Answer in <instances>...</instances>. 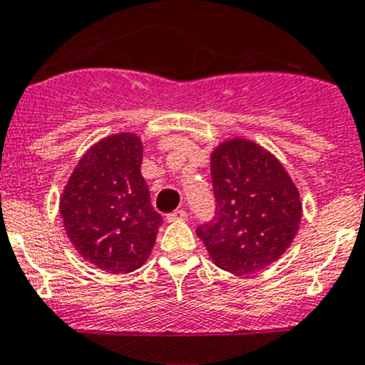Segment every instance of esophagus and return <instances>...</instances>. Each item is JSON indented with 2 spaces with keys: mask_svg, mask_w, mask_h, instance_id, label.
<instances>
[{
  "mask_svg": "<svg viewBox=\"0 0 365 365\" xmlns=\"http://www.w3.org/2000/svg\"><path fill=\"white\" fill-rule=\"evenodd\" d=\"M165 219H168V222H180V220L187 219V212H185V210H175V212L169 213Z\"/></svg>",
  "mask_w": 365,
  "mask_h": 365,
  "instance_id": "1",
  "label": "esophagus"
}]
</instances>
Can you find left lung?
<instances>
[{
	"mask_svg": "<svg viewBox=\"0 0 365 365\" xmlns=\"http://www.w3.org/2000/svg\"><path fill=\"white\" fill-rule=\"evenodd\" d=\"M215 217L196 230L213 263L235 275L263 270L292 245L302 219L297 185L268 150L244 138L210 155Z\"/></svg>",
	"mask_w": 365,
	"mask_h": 365,
	"instance_id": "left-lung-1",
	"label": "left lung"
}]
</instances>
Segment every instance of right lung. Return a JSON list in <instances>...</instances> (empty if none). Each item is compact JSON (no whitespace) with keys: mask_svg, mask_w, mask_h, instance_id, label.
I'll list each match as a JSON object with an SVG mask.
<instances>
[{"mask_svg":"<svg viewBox=\"0 0 365 365\" xmlns=\"http://www.w3.org/2000/svg\"><path fill=\"white\" fill-rule=\"evenodd\" d=\"M141 162L138 135H108L81 157L60 197L61 219L76 251L109 274L143 267L162 224Z\"/></svg>","mask_w":365,"mask_h":365,"instance_id":"1","label":"right lung"}]
</instances>
